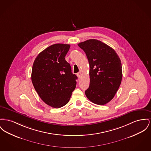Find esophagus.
<instances>
[{"label":"esophagus","instance_id":"esophagus-1","mask_svg":"<svg viewBox=\"0 0 151 151\" xmlns=\"http://www.w3.org/2000/svg\"><path fill=\"white\" fill-rule=\"evenodd\" d=\"M77 76H78V77L79 78H80V76H81V72H78V73H77Z\"/></svg>","mask_w":151,"mask_h":151}]
</instances>
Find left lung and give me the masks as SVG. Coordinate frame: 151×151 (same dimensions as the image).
Returning a JSON list of instances; mask_svg holds the SVG:
<instances>
[{"label":"left lung","instance_id":"left-lung-1","mask_svg":"<svg viewBox=\"0 0 151 151\" xmlns=\"http://www.w3.org/2000/svg\"><path fill=\"white\" fill-rule=\"evenodd\" d=\"M89 64L90 83L86 95L92 103L104 105L115 96L122 79V66L115 51L96 39L78 44Z\"/></svg>","mask_w":151,"mask_h":151}]
</instances>
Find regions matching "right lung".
I'll list each match as a JSON object with an SVG mask.
<instances>
[{
	"label": "right lung",
	"mask_w": 151,
	"mask_h": 151,
	"mask_svg": "<svg viewBox=\"0 0 151 151\" xmlns=\"http://www.w3.org/2000/svg\"><path fill=\"white\" fill-rule=\"evenodd\" d=\"M70 45L55 44L39 53L34 62L31 80L37 94L53 108L67 104L76 88L78 77L65 60Z\"/></svg>",
	"instance_id": "1"
}]
</instances>
